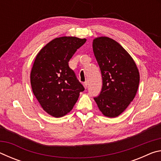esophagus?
Segmentation results:
<instances>
[{
  "label": "esophagus",
  "instance_id": "esophagus-1",
  "mask_svg": "<svg viewBox=\"0 0 161 161\" xmlns=\"http://www.w3.org/2000/svg\"><path fill=\"white\" fill-rule=\"evenodd\" d=\"M87 85H88V81H84V87H85L86 89L87 88Z\"/></svg>",
  "mask_w": 161,
  "mask_h": 161
}]
</instances>
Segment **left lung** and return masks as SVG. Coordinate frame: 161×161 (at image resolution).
Listing matches in <instances>:
<instances>
[{
    "instance_id": "1",
    "label": "left lung",
    "mask_w": 161,
    "mask_h": 161,
    "mask_svg": "<svg viewBox=\"0 0 161 161\" xmlns=\"http://www.w3.org/2000/svg\"><path fill=\"white\" fill-rule=\"evenodd\" d=\"M93 51L102 77V90L94 99L103 115L114 118L134 99L139 85V72L130 54L109 37L94 39Z\"/></svg>"
}]
</instances>
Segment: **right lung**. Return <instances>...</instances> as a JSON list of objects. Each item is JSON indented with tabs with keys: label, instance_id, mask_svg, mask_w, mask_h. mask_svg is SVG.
<instances>
[{
	"label": "right lung",
	"instance_id": "right-lung-1",
	"mask_svg": "<svg viewBox=\"0 0 161 161\" xmlns=\"http://www.w3.org/2000/svg\"><path fill=\"white\" fill-rule=\"evenodd\" d=\"M86 41L76 37H58L37 54L31 73L32 89L42 108L51 116L66 115L84 90L68 62Z\"/></svg>",
	"mask_w": 161,
	"mask_h": 161
}]
</instances>
